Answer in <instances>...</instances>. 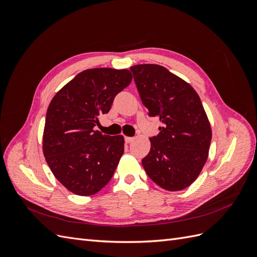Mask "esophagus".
<instances>
[{
    "label": "esophagus",
    "instance_id": "1",
    "mask_svg": "<svg viewBox=\"0 0 257 257\" xmlns=\"http://www.w3.org/2000/svg\"><path fill=\"white\" fill-rule=\"evenodd\" d=\"M133 137H127V136H125L124 137V141H125V143L126 144H128V143H131V142H133Z\"/></svg>",
    "mask_w": 257,
    "mask_h": 257
}]
</instances>
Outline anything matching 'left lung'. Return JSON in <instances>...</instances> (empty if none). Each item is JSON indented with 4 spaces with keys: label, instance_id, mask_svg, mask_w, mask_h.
Instances as JSON below:
<instances>
[{
    "label": "left lung",
    "instance_id": "obj_1",
    "mask_svg": "<svg viewBox=\"0 0 257 257\" xmlns=\"http://www.w3.org/2000/svg\"><path fill=\"white\" fill-rule=\"evenodd\" d=\"M149 116H158L160 133L142 161L147 175L167 191L188 188L208 158L211 127L201 100L191 85L157 64L131 67Z\"/></svg>",
    "mask_w": 257,
    "mask_h": 257
}]
</instances>
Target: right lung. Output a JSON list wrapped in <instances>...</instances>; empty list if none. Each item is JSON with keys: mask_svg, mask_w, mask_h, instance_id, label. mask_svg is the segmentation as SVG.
<instances>
[{"mask_svg": "<svg viewBox=\"0 0 257 257\" xmlns=\"http://www.w3.org/2000/svg\"><path fill=\"white\" fill-rule=\"evenodd\" d=\"M132 78L127 69H85L49 104L43 136L45 159L54 177L77 195L102 190L118 166L123 136L103 135L94 126Z\"/></svg>", "mask_w": 257, "mask_h": 257, "instance_id": "add662e5", "label": "right lung"}]
</instances>
